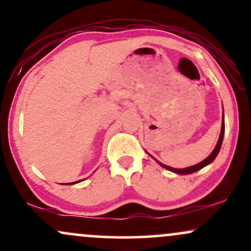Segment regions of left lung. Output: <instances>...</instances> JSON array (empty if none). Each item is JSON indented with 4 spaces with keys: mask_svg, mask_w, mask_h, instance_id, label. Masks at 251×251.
Returning a JSON list of instances; mask_svg holds the SVG:
<instances>
[{
    "mask_svg": "<svg viewBox=\"0 0 251 251\" xmlns=\"http://www.w3.org/2000/svg\"><path fill=\"white\" fill-rule=\"evenodd\" d=\"M224 132H225V122H224L223 120V125H221V132H220V137L219 139H218V143L216 145V149L213 150L212 153H211L209 157H207L205 160H203L201 162H200V164L195 165V166H191V167H187V168H182V169H177V168H173V167H169V166H166L164 164H161V162H159L158 160V164H160L162 167L168 169V171L171 172H174V173H177V174H191V173H195V172L200 171L201 168L205 167L206 165H209L212 162L214 159H216V157L218 155V153H219L220 151V148H221V144H223V139H224Z\"/></svg>",
    "mask_w": 251,
    "mask_h": 251,
    "instance_id": "1",
    "label": "left lung"
}]
</instances>
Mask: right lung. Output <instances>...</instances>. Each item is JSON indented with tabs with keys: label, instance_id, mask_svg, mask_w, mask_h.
<instances>
[{
	"label": "right lung",
	"instance_id": "1",
	"mask_svg": "<svg viewBox=\"0 0 251 251\" xmlns=\"http://www.w3.org/2000/svg\"><path fill=\"white\" fill-rule=\"evenodd\" d=\"M75 183H76V182H71V183H69V184H75Z\"/></svg>",
	"mask_w": 251,
	"mask_h": 251
}]
</instances>
